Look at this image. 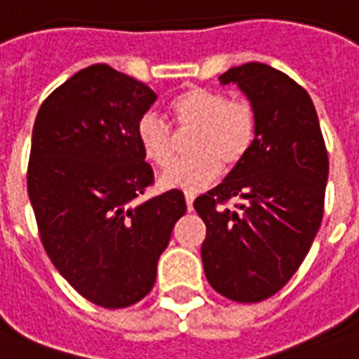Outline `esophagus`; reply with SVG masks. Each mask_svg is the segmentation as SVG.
Returning a JSON list of instances; mask_svg holds the SVG:
<instances>
[{"label":"esophagus","mask_w":359,"mask_h":359,"mask_svg":"<svg viewBox=\"0 0 359 359\" xmlns=\"http://www.w3.org/2000/svg\"><path fill=\"white\" fill-rule=\"evenodd\" d=\"M194 201H195L194 194H185V203H187V209H189V211L194 209Z\"/></svg>","instance_id":"obj_1"}]
</instances>
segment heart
Instances as JSON below:
<instances>
[{
  "instance_id": "b5f03b06",
  "label": "heart",
  "mask_w": 359,
  "mask_h": 359,
  "mask_svg": "<svg viewBox=\"0 0 359 359\" xmlns=\"http://www.w3.org/2000/svg\"><path fill=\"white\" fill-rule=\"evenodd\" d=\"M172 123L180 130L194 128L189 152L162 174L165 187L197 191L215 182L221 168H234L250 154L258 135V118L250 101L226 100L217 90L191 86L168 103ZM137 142L148 162L165 168L174 158V133L170 125L144 113L137 121Z\"/></svg>"
}]
</instances>
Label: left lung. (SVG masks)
Listing matches in <instances>:
<instances>
[{"instance_id":"8db88e82","label":"left lung","mask_w":359,"mask_h":359,"mask_svg":"<svg viewBox=\"0 0 359 359\" xmlns=\"http://www.w3.org/2000/svg\"><path fill=\"white\" fill-rule=\"evenodd\" d=\"M258 118L250 154L195 199L207 226L201 259L211 287L236 303L276 295L311 250L325 212L328 154L315 105L297 81L268 64L224 72ZM243 199L232 210L226 201Z\"/></svg>"}]
</instances>
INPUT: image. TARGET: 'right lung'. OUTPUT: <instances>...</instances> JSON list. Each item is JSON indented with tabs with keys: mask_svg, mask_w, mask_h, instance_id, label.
<instances>
[{
	"mask_svg": "<svg viewBox=\"0 0 359 359\" xmlns=\"http://www.w3.org/2000/svg\"><path fill=\"white\" fill-rule=\"evenodd\" d=\"M154 101L147 83L93 64L52 91L34 118L27 189L41 241L62 278L100 307L147 297L187 211L180 189L140 199L154 172L135 128Z\"/></svg>",
	"mask_w": 359,
	"mask_h": 359,
	"instance_id": "right-lung-1",
	"label": "right lung"
}]
</instances>
